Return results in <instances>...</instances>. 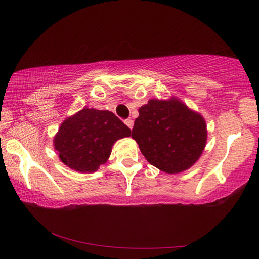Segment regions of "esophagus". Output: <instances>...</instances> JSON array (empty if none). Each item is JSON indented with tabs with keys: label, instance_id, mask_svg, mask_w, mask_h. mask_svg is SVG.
Here are the masks:
<instances>
[{
	"label": "esophagus",
	"instance_id": "1",
	"mask_svg": "<svg viewBox=\"0 0 259 259\" xmlns=\"http://www.w3.org/2000/svg\"><path fill=\"white\" fill-rule=\"evenodd\" d=\"M124 123L129 126L130 129H133V126H134V120H131V119H126L125 121H124Z\"/></svg>",
	"mask_w": 259,
	"mask_h": 259
}]
</instances>
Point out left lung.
I'll return each mask as SVG.
<instances>
[{
    "label": "left lung",
    "instance_id": "8db88e82",
    "mask_svg": "<svg viewBox=\"0 0 259 259\" xmlns=\"http://www.w3.org/2000/svg\"><path fill=\"white\" fill-rule=\"evenodd\" d=\"M131 137L150 164L167 174H179L200 158L207 124L199 112L178 98L151 99L139 108Z\"/></svg>",
    "mask_w": 259,
    "mask_h": 259
}]
</instances>
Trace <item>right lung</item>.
Here are the masks:
<instances>
[{"instance_id":"1","label":"right lung","mask_w":259,"mask_h":259,"mask_svg":"<svg viewBox=\"0 0 259 259\" xmlns=\"http://www.w3.org/2000/svg\"><path fill=\"white\" fill-rule=\"evenodd\" d=\"M131 136V130L108 110L83 108L60 125L54 149L65 166L91 174L106 163L114 142Z\"/></svg>"}]
</instances>
